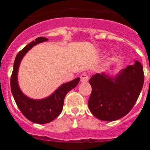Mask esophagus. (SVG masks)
Listing matches in <instances>:
<instances>
[{
  "instance_id": "esophagus-1",
  "label": "esophagus",
  "mask_w": 150,
  "mask_h": 150,
  "mask_svg": "<svg viewBox=\"0 0 150 150\" xmlns=\"http://www.w3.org/2000/svg\"><path fill=\"white\" fill-rule=\"evenodd\" d=\"M88 80V76L87 74H82L80 76V81L84 83V82H87Z\"/></svg>"
}]
</instances>
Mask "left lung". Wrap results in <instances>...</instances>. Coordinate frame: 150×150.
<instances>
[{"label":"left lung","instance_id":"obj_1","mask_svg":"<svg viewBox=\"0 0 150 150\" xmlns=\"http://www.w3.org/2000/svg\"><path fill=\"white\" fill-rule=\"evenodd\" d=\"M144 82L143 66L137 61L113 77L106 73L95 74L89 79L92 89L88 102L90 111L103 121L121 119L135 104Z\"/></svg>","mask_w":150,"mask_h":150}]
</instances>
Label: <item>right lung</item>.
Listing matches in <instances>:
<instances>
[{"instance_id":"1","label":"right lung","mask_w":150,"mask_h":150,"mask_svg":"<svg viewBox=\"0 0 150 150\" xmlns=\"http://www.w3.org/2000/svg\"><path fill=\"white\" fill-rule=\"evenodd\" d=\"M47 40V38L40 37L37 38L35 41H32L27 45L17 54L13 64V70L10 79L12 94L18 107L28 120L38 124L50 122L59 116L63 109L65 95L68 91L77 86L80 79L78 77L72 81L64 83L51 95L40 100L31 99L22 93L18 84V71L21 61L24 55L33 46Z\"/></svg>"}]
</instances>
